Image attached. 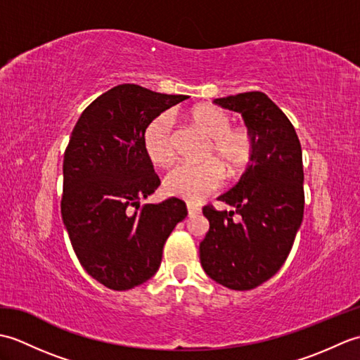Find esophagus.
I'll return each instance as SVG.
<instances>
[{
  "label": "esophagus",
  "mask_w": 360,
  "mask_h": 360,
  "mask_svg": "<svg viewBox=\"0 0 360 360\" xmlns=\"http://www.w3.org/2000/svg\"><path fill=\"white\" fill-rule=\"evenodd\" d=\"M187 212H188V217H193V215H198V213L201 212V209L198 207V205H195V204H192V202H188V204H187Z\"/></svg>",
  "instance_id": "obj_1"
}]
</instances>
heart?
Wrapping results in <instances>:
<instances>
[{"instance_id":"b5f03b06","label":"heart","mask_w":360,"mask_h":360,"mask_svg":"<svg viewBox=\"0 0 360 360\" xmlns=\"http://www.w3.org/2000/svg\"><path fill=\"white\" fill-rule=\"evenodd\" d=\"M188 122L207 137L202 164H181L168 172L164 190L187 201H201L223 186L224 173L241 174L255 153V134L246 125H232L231 114L215 105H198L188 111ZM143 150L155 165L174 160V127L168 112L151 119L143 129Z\"/></svg>"}]
</instances>
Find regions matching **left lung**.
Segmentation results:
<instances>
[{
    "instance_id": "left-lung-1",
    "label": "left lung",
    "mask_w": 360,
    "mask_h": 360,
    "mask_svg": "<svg viewBox=\"0 0 360 360\" xmlns=\"http://www.w3.org/2000/svg\"><path fill=\"white\" fill-rule=\"evenodd\" d=\"M213 102L241 112L257 145L238 184L218 198L235 210L202 209L210 227L200 244V259L219 285L249 290L277 274L302 224V145L286 114L264 93L250 91ZM235 212L240 215L238 221Z\"/></svg>"
}]
</instances>
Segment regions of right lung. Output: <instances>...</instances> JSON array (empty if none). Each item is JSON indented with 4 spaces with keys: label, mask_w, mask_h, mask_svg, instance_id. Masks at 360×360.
I'll list each match as a JSON object with an SVG mask.
<instances>
[{
    "label": "right lung",
    "mask_w": 360,
    "mask_h": 360,
    "mask_svg": "<svg viewBox=\"0 0 360 360\" xmlns=\"http://www.w3.org/2000/svg\"><path fill=\"white\" fill-rule=\"evenodd\" d=\"M186 98L124 83L89 103L72 129L62 218L83 269L112 290L151 278L168 235L187 217L178 198L141 205L160 184L143 150V129Z\"/></svg>",
    "instance_id": "add662e5"
}]
</instances>
